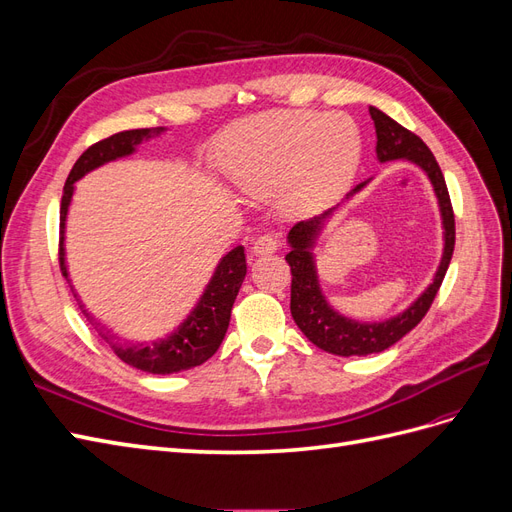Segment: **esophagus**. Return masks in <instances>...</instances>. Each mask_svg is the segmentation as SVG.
Segmentation results:
<instances>
[{
  "label": "esophagus",
  "mask_w": 512,
  "mask_h": 512,
  "mask_svg": "<svg viewBox=\"0 0 512 512\" xmlns=\"http://www.w3.org/2000/svg\"><path fill=\"white\" fill-rule=\"evenodd\" d=\"M277 247H280V239H277L275 235H260L256 241H254V247L252 252L256 256H269V254H275Z\"/></svg>",
  "instance_id": "esophagus-1"
}]
</instances>
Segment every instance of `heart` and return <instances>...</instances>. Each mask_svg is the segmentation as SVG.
<instances>
[{
    "label": "heart",
    "instance_id": "obj_1",
    "mask_svg": "<svg viewBox=\"0 0 512 512\" xmlns=\"http://www.w3.org/2000/svg\"><path fill=\"white\" fill-rule=\"evenodd\" d=\"M361 138L346 115L314 111L262 113L232 130L222 166L241 190H275L284 209L307 213L327 205L352 181Z\"/></svg>",
    "mask_w": 512,
    "mask_h": 512
}]
</instances>
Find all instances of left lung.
<instances>
[{
  "mask_svg": "<svg viewBox=\"0 0 512 512\" xmlns=\"http://www.w3.org/2000/svg\"><path fill=\"white\" fill-rule=\"evenodd\" d=\"M369 115L374 119V126H376L378 162L384 164L393 160H406L416 164L418 168H423L425 175L429 177L433 192H436V198H438V207H440V218L444 228V250H442L438 271L433 275V282L418 294L404 312H399L397 316L380 320V322H361L335 312L320 288L318 269H316V256H314L316 241L320 237L322 228L327 226V222L333 218V213L342 205L324 211L316 215V218L294 224L286 237L290 245L286 260L292 273L290 314L309 342L318 346L320 350L337 354V356H367L374 352H382L386 348H391L393 344H397L406 333H410L429 312V307L442 286L446 269L451 265V256L455 250L453 205H451V198H448L444 175L436 158H433V153L421 138L412 134L410 130H406L404 126H399L395 119L382 113L380 108L369 106ZM369 181L371 179L356 185L350 194H346V200H350L354 194H359Z\"/></svg>",
  "mask_w": 512,
  "mask_h": 512,
  "instance_id": "left-lung-1",
  "label": "left lung"
}]
</instances>
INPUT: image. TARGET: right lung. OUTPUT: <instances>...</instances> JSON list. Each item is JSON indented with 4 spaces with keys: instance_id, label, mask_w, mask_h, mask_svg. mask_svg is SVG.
I'll return each instance as SVG.
<instances>
[{
    "instance_id": "add662e5",
    "label": "right lung",
    "mask_w": 512,
    "mask_h": 512,
    "mask_svg": "<svg viewBox=\"0 0 512 512\" xmlns=\"http://www.w3.org/2000/svg\"><path fill=\"white\" fill-rule=\"evenodd\" d=\"M162 132H166V128H141V130H126V132L113 134L104 138V141L91 145L72 166L64 185V196H61V211H59V228H61L59 230L61 232L59 267L66 280H68V265H66L64 239H66V222H68V209L74 194V183L83 179L87 173H91V170H96L108 162L132 156L138 145L143 141H149L153 136H160ZM245 273H247L245 250L243 245H237L220 258L209 284L205 286V292L200 294V299L192 307L188 318H185L173 333H168L166 337L156 339V342L151 344L121 342L117 335L100 327V322L87 312L81 299L76 297L74 288L72 286L70 288L74 292L76 301H79V307L85 314V318L94 324L98 335L113 348V352L123 363H128L130 367H136L141 371H147V374L166 376V374H177V371H183V369H192L196 365H203L215 352H218L228 329L232 303L237 299L239 288L245 280Z\"/></svg>"
}]
</instances>
